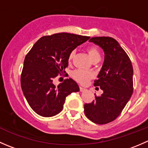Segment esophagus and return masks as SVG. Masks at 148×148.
Listing matches in <instances>:
<instances>
[{
  "label": "esophagus",
  "mask_w": 148,
  "mask_h": 148,
  "mask_svg": "<svg viewBox=\"0 0 148 148\" xmlns=\"http://www.w3.org/2000/svg\"><path fill=\"white\" fill-rule=\"evenodd\" d=\"M79 90L80 92H84V90H86V89H84V88L82 87V86H79Z\"/></svg>",
  "instance_id": "esophagus-1"
}]
</instances>
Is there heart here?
I'll return each instance as SVG.
<instances>
[{"instance_id":"heart-1","label":"heart","mask_w":148,"mask_h":148,"mask_svg":"<svg viewBox=\"0 0 148 148\" xmlns=\"http://www.w3.org/2000/svg\"><path fill=\"white\" fill-rule=\"evenodd\" d=\"M86 51H87L88 54H89V57L92 59V62L95 60H98L100 59V53H99V49L97 47L95 46H89L86 47ZM74 51L70 52L68 56V61L69 62H71L72 59L74 57ZM71 76L74 78V80L78 82L79 83L82 84H85L91 79L93 78V74L90 71H83V70L77 69L74 71L71 74Z\"/></svg>"}]
</instances>
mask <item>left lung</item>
<instances>
[{"label":"left lung","instance_id":"obj_1","mask_svg":"<svg viewBox=\"0 0 148 148\" xmlns=\"http://www.w3.org/2000/svg\"><path fill=\"white\" fill-rule=\"evenodd\" d=\"M89 41L100 46L105 54L102 69L94 83L104 92L101 96L95 94V100L84 104V113L92 122L104 125L115 120L130 99L133 69L128 55L114 38L93 37Z\"/></svg>","mask_w":148,"mask_h":148}]
</instances>
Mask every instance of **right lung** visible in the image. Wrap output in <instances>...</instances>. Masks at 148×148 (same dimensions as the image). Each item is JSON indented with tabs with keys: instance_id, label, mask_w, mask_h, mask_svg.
<instances>
[{
	"instance_id": "1",
	"label": "right lung",
	"mask_w": 148,
	"mask_h": 148,
	"mask_svg": "<svg viewBox=\"0 0 148 148\" xmlns=\"http://www.w3.org/2000/svg\"><path fill=\"white\" fill-rule=\"evenodd\" d=\"M89 36L59 33L44 36L35 43L25 57L21 85L33 110L42 117H52L62 110L66 97L79 91L72 79L55 86L53 81L68 66V56Z\"/></svg>"
}]
</instances>
